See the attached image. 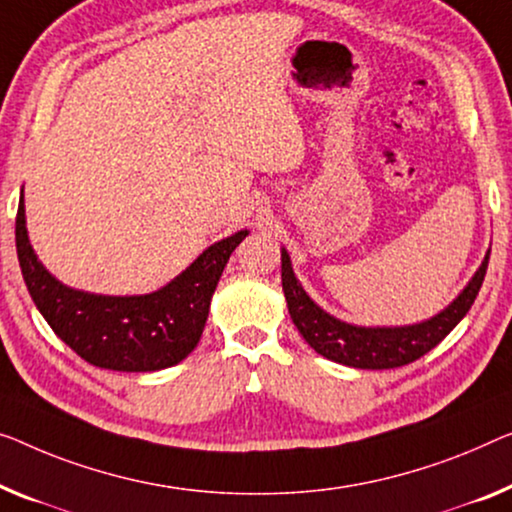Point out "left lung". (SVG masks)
<instances>
[{
	"instance_id": "obj_1",
	"label": "left lung",
	"mask_w": 512,
	"mask_h": 512,
	"mask_svg": "<svg viewBox=\"0 0 512 512\" xmlns=\"http://www.w3.org/2000/svg\"><path fill=\"white\" fill-rule=\"evenodd\" d=\"M282 259V292L287 299V310L303 340L329 361L361 370H391L407 365L439 345L451 333L462 317L467 315L480 285L485 280L490 250L474 278L467 282L455 299L437 315L418 324L407 326H356L333 317L310 299L303 285L294 276L292 259L285 248H280Z\"/></svg>"
}]
</instances>
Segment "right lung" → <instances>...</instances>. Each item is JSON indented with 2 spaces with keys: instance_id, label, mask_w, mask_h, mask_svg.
<instances>
[{
  "instance_id": "1",
  "label": "right lung",
  "mask_w": 512,
  "mask_h": 512,
  "mask_svg": "<svg viewBox=\"0 0 512 512\" xmlns=\"http://www.w3.org/2000/svg\"><path fill=\"white\" fill-rule=\"evenodd\" d=\"M246 236L241 230L216 241L156 292L108 296L68 287L45 269L29 243L25 195L15 218L18 262L38 312L80 358L117 372L163 370L193 352L227 259Z\"/></svg>"
}]
</instances>
